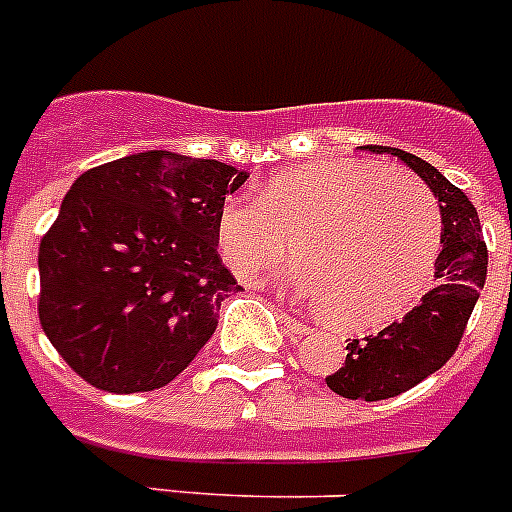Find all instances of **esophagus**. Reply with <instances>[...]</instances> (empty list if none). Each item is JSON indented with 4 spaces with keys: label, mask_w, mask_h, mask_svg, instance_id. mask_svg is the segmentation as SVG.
I'll list each match as a JSON object with an SVG mask.
<instances>
[{
    "label": "esophagus",
    "mask_w": 512,
    "mask_h": 512,
    "mask_svg": "<svg viewBox=\"0 0 512 512\" xmlns=\"http://www.w3.org/2000/svg\"><path fill=\"white\" fill-rule=\"evenodd\" d=\"M279 321L285 323L287 331H292V334H298V336H308L310 334V329H308V326H305V323L295 321V318L287 316V313H282V316H279Z\"/></svg>",
    "instance_id": "34e87169"
}]
</instances>
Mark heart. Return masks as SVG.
Instances as JSON below:
<instances>
[{
    "instance_id": "obj_1",
    "label": "heart",
    "mask_w": 512,
    "mask_h": 512,
    "mask_svg": "<svg viewBox=\"0 0 512 512\" xmlns=\"http://www.w3.org/2000/svg\"><path fill=\"white\" fill-rule=\"evenodd\" d=\"M290 238V287L344 331L396 321L430 290L443 251V214L425 183L357 157L308 160L227 196L214 243L240 282L277 269Z\"/></svg>"
}]
</instances>
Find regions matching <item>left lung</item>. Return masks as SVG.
<instances>
[{"mask_svg":"<svg viewBox=\"0 0 512 512\" xmlns=\"http://www.w3.org/2000/svg\"><path fill=\"white\" fill-rule=\"evenodd\" d=\"M368 150L388 152L412 168L430 186L443 214L435 287L401 321L352 339L342 368L326 375V386L344 399L381 401L409 391L451 360L487 279V246L474 204L435 165L396 147L370 144Z\"/></svg>","mask_w":512,"mask_h":512,"instance_id":"1","label":"left lung"}]
</instances>
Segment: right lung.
<instances>
[{"label":"right lung","instance_id":"obj_1","mask_svg":"<svg viewBox=\"0 0 512 512\" xmlns=\"http://www.w3.org/2000/svg\"><path fill=\"white\" fill-rule=\"evenodd\" d=\"M248 173L168 150L82 173L38 248V318L74 373L108 393L168 386L243 287L214 243V217Z\"/></svg>","mask_w":512,"mask_h":512}]
</instances>
